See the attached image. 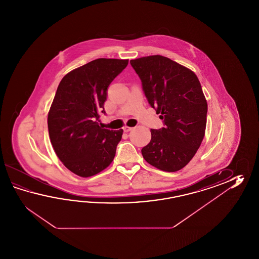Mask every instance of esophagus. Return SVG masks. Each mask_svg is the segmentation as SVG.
Masks as SVG:
<instances>
[{
  "instance_id": "1",
  "label": "esophagus",
  "mask_w": 259,
  "mask_h": 259,
  "mask_svg": "<svg viewBox=\"0 0 259 259\" xmlns=\"http://www.w3.org/2000/svg\"><path fill=\"white\" fill-rule=\"evenodd\" d=\"M132 128H133V127H128V126H125V127H123V130H124V132H131V131H132Z\"/></svg>"
}]
</instances>
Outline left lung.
I'll return each instance as SVG.
<instances>
[{
  "label": "left lung",
  "instance_id": "1",
  "mask_svg": "<svg viewBox=\"0 0 259 259\" xmlns=\"http://www.w3.org/2000/svg\"><path fill=\"white\" fill-rule=\"evenodd\" d=\"M142 80L149 105L165 127L151 128V141L142 149L150 165L166 172L183 168L204 137L207 103L198 77L185 66L162 55L131 60Z\"/></svg>",
  "mask_w": 259,
  "mask_h": 259
}]
</instances>
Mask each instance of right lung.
Returning <instances> with one entry per match:
<instances>
[{"label": "right lung", "mask_w": 259, "mask_h": 259, "mask_svg": "<svg viewBox=\"0 0 259 259\" xmlns=\"http://www.w3.org/2000/svg\"><path fill=\"white\" fill-rule=\"evenodd\" d=\"M127 59L99 58L62 78L48 113L50 140L67 169L88 178L110 165L123 130L99 125L105 114L107 88L127 66Z\"/></svg>", "instance_id": "obj_1"}]
</instances>
